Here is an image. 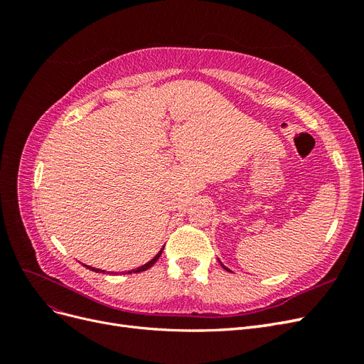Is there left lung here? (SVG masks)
<instances>
[{"label": "left lung", "instance_id": "obj_1", "mask_svg": "<svg viewBox=\"0 0 364 364\" xmlns=\"http://www.w3.org/2000/svg\"><path fill=\"white\" fill-rule=\"evenodd\" d=\"M222 266H223V264H222ZM223 267H225V266H223ZM225 269H226V270H228V272H229V269H228V267H225Z\"/></svg>", "mask_w": 364, "mask_h": 364}]
</instances>
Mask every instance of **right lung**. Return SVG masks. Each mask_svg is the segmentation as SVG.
Returning <instances> with one entry per match:
<instances>
[{
  "label": "right lung",
  "mask_w": 364,
  "mask_h": 364,
  "mask_svg": "<svg viewBox=\"0 0 364 364\" xmlns=\"http://www.w3.org/2000/svg\"><path fill=\"white\" fill-rule=\"evenodd\" d=\"M162 250H164V247L159 250V253H158V255L155 257V258H153V259H150L147 264H144V266H141V267H138V269H132V270H129L127 273H139V272H144V270H147V269H150L151 266H153V264H155L158 259H159V257H161V253H162ZM87 269H90V270H92V272H105V270H100V269H94V267H90V266H86Z\"/></svg>",
  "instance_id": "add662e5"
}]
</instances>
